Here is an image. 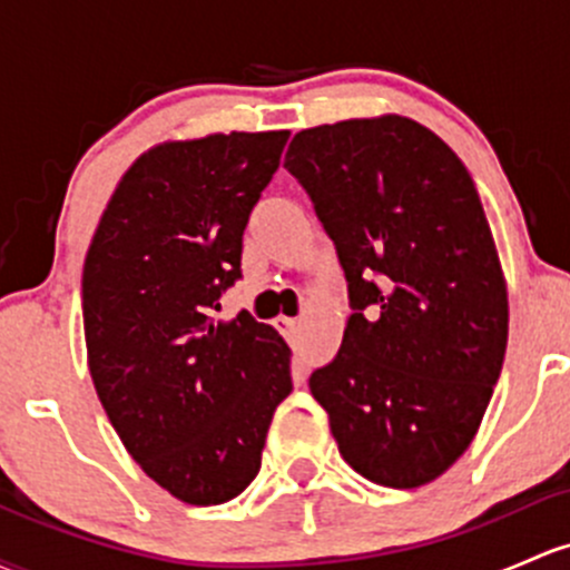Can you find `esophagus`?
<instances>
[{
	"mask_svg": "<svg viewBox=\"0 0 570 570\" xmlns=\"http://www.w3.org/2000/svg\"><path fill=\"white\" fill-rule=\"evenodd\" d=\"M278 327H281V333L286 335V338H297V331H301V322L297 320H289V316H278Z\"/></svg>",
	"mask_w": 570,
	"mask_h": 570,
	"instance_id": "1",
	"label": "esophagus"
}]
</instances>
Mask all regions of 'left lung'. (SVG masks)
Returning <instances> with one entry per match:
<instances>
[{
	"label": "left lung",
	"instance_id": "1",
	"mask_svg": "<svg viewBox=\"0 0 570 570\" xmlns=\"http://www.w3.org/2000/svg\"><path fill=\"white\" fill-rule=\"evenodd\" d=\"M284 166L350 289L341 350L311 393L352 470L423 487L470 448L505 361V278L475 183L440 136L395 114L301 130Z\"/></svg>",
	"mask_w": 570,
	"mask_h": 570
}]
</instances>
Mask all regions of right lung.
Wrapping results in <instances>:
<instances>
[{
    "label": "right lung",
    "instance_id": "1",
    "mask_svg": "<svg viewBox=\"0 0 570 570\" xmlns=\"http://www.w3.org/2000/svg\"><path fill=\"white\" fill-rule=\"evenodd\" d=\"M289 130L213 134L144 153L119 179L81 281L89 374L141 470L188 505H220L262 466L292 391L289 346L239 311L243 232Z\"/></svg>",
    "mask_w": 570,
    "mask_h": 570
}]
</instances>
